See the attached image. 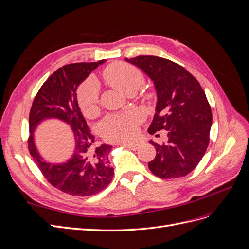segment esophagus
I'll use <instances>...</instances> for the list:
<instances>
[{"mask_svg": "<svg viewBox=\"0 0 249 249\" xmlns=\"http://www.w3.org/2000/svg\"><path fill=\"white\" fill-rule=\"evenodd\" d=\"M120 144H123L124 146H125V147H129V148H131V149H137L138 148V143H134V142H124V141H122L120 142Z\"/></svg>", "mask_w": 249, "mask_h": 249, "instance_id": "34e87169", "label": "esophagus"}]
</instances>
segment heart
<instances>
[{"instance_id": "b5f03b06", "label": "heart", "mask_w": 249, "mask_h": 249, "mask_svg": "<svg viewBox=\"0 0 249 249\" xmlns=\"http://www.w3.org/2000/svg\"><path fill=\"white\" fill-rule=\"evenodd\" d=\"M106 78L111 84L126 95L136 92L142 86L144 78L141 71L126 63H115L106 71ZM78 99L86 114L91 115L96 111L100 100V83L93 76L82 83ZM143 114L138 110L127 111L124 114H111L105 117L100 124L103 136L111 141H129L135 137Z\"/></svg>"}]
</instances>
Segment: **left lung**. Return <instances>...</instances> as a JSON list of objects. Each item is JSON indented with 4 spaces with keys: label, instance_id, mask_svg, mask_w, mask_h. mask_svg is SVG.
I'll use <instances>...</instances> for the list:
<instances>
[{
    "label": "left lung",
    "instance_id": "obj_1",
    "mask_svg": "<svg viewBox=\"0 0 249 249\" xmlns=\"http://www.w3.org/2000/svg\"><path fill=\"white\" fill-rule=\"evenodd\" d=\"M125 61L137 66L154 82L156 113L149 134L167 131L168 140L156 147L148 168L161 178H176L191 172L205 155L210 141L212 111L198 81L168 59L138 56Z\"/></svg>",
    "mask_w": 249,
    "mask_h": 249
}]
</instances>
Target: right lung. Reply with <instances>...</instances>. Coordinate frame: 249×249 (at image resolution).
Masks as SVG:
<instances>
[{
    "mask_svg": "<svg viewBox=\"0 0 249 249\" xmlns=\"http://www.w3.org/2000/svg\"><path fill=\"white\" fill-rule=\"evenodd\" d=\"M106 62L72 63L60 67L43 83L36 94L29 115V150L42 175L62 192L89 196L101 192L112 180L114 169L108 160L112 145H95L86 120L78 104L77 89L93 70ZM49 119L69 124L75 140L72 156L64 162L53 163L40 155L35 144L34 132Z\"/></svg>",
    "mask_w": 249,
    "mask_h": 249,
    "instance_id": "right-lung-1",
    "label": "right lung"
}]
</instances>
